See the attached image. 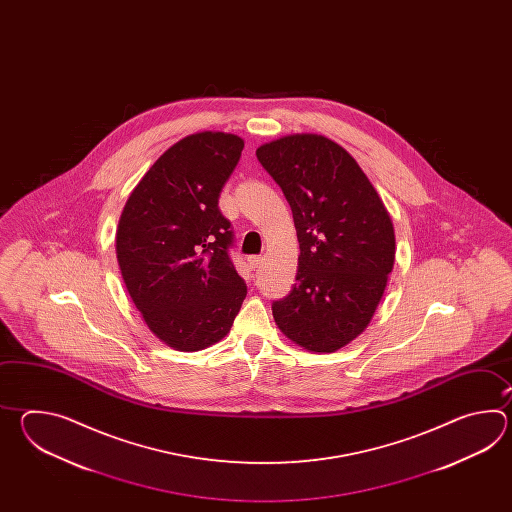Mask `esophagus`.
<instances>
[{
	"label": "esophagus",
	"mask_w": 512,
	"mask_h": 512,
	"mask_svg": "<svg viewBox=\"0 0 512 512\" xmlns=\"http://www.w3.org/2000/svg\"><path fill=\"white\" fill-rule=\"evenodd\" d=\"M261 263H263V256H251L249 258V265H251L252 269H258Z\"/></svg>",
	"instance_id": "esophagus-1"
}]
</instances>
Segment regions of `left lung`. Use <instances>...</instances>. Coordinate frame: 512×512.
<instances>
[{
	"instance_id": "1",
	"label": "left lung",
	"mask_w": 512,
	"mask_h": 512,
	"mask_svg": "<svg viewBox=\"0 0 512 512\" xmlns=\"http://www.w3.org/2000/svg\"><path fill=\"white\" fill-rule=\"evenodd\" d=\"M282 188L300 243L296 283L272 304L276 326L296 346L333 353L368 327L395 261L388 210L340 144L294 133L256 150Z\"/></svg>"
}]
</instances>
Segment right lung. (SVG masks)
<instances>
[{
	"instance_id": "1",
	"label": "right lung",
	"mask_w": 512,
	"mask_h": 512,
	"mask_svg": "<svg viewBox=\"0 0 512 512\" xmlns=\"http://www.w3.org/2000/svg\"><path fill=\"white\" fill-rule=\"evenodd\" d=\"M245 142L199 131L175 142L133 188L117 229V260L148 329L177 351H199L229 333L247 285L234 269L221 188Z\"/></svg>"
}]
</instances>
